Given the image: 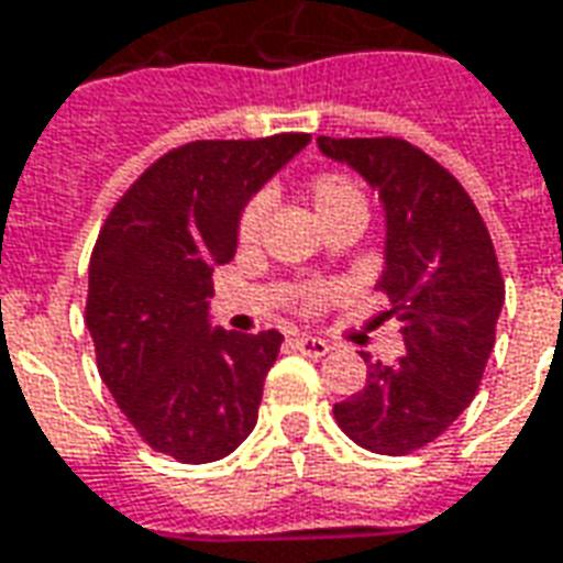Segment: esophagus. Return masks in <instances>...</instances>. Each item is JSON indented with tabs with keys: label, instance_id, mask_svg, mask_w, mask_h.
<instances>
[{
	"label": "esophagus",
	"instance_id": "1",
	"mask_svg": "<svg viewBox=\"0 0 563 563\" xmlns=\"http://www.w3.org/2000/svg\"><path fill=\"white\" fill-rule=\"evenodd\" d=\"M292 346L298 350V353L310 355V358H322V355L331 350L329 341H322V338H310V334H298V338L292 341Z\"/></svg>",
	"mask_w": 563,
	"mask_h": 563
}]
</instances>
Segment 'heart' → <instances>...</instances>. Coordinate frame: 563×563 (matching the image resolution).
I'll use <instances>...</instances> for the list:
<instances>
[{"label":"heart","mask_w":563,"mask_h":563,"mask_svg":"<svg viewBox=\"0 0 563 563\" xmlns=\"http://www.w3.org/2000/svg\"><path fill=\"white\" fill-rule=\"evenodd\" d=\"M307 198L310 205L317 210L319 222L329 229L334 222L343 220H367V196L362 186L355 184L350 174L343 172H319L310 177L307 184ZM271 201L265 192H256L244 201V208L238 213V244L241 246H253L258 244L262 238V229H265V217H268ZM334 289L331 286H310L305 295H301V307L305 310H317L319 305H325Z\"/></svg>","instance_id":"1"}]
</instances>
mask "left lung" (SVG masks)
Wrapping results in <instances>:
<instances>
[{"mask_svg":"<svg viewBox=\"0 0 563 563\" xmlns=\"http://www.w3.org/2000/svg\"><path fill=\"white\" fill-rule=\"evenodd\" d=\"M317 141L383 198L386 271L377 289L389 295L404 334L401 358L367 365L365 389L334 404V419L362 449L407 455L443 434L479 389L504 307L495 244L464 186L410 141Z\"/></svg>","mask_w":563,"mask_h":563,"instance_id":"1","label":"left lung"}]
</instances>
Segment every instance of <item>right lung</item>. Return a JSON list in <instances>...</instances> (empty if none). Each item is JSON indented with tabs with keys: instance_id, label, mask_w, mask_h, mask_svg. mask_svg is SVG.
Segmentation results:
<instances>
[{
	"instance_id": "add662e5",
	"label": "right lung",
	"mask_w": 563,
	"mask_h": 563,
	"mask_svg": "<svg viewBox=\"0 0 563 563\" xmlns=\"http://www.w3.org/2000/svg\"><path fill=\"white\" fill-rule=\"evenodd\" d=\"M307 141L283 132L168 150L96 238L87 329L99 377L141 440L184 464L225 459L256 428L283 334L210 329V277L234 258L246 198Z\"/></svg>"
}]
</instances>
